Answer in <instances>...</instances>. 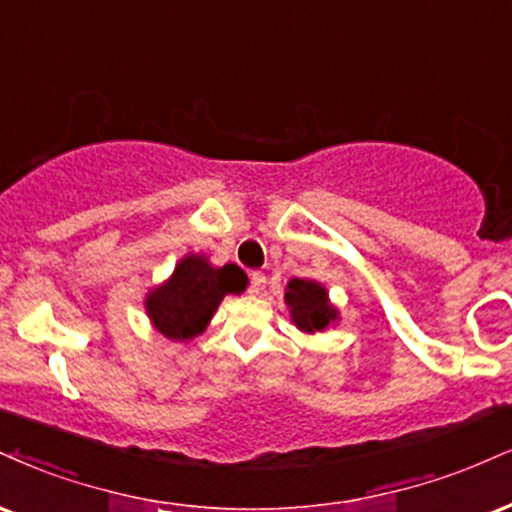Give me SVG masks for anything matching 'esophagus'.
I'll use <instances>...</instances> for the list:
<instances>
[{"instance_id":"esophagus-1","label":"esophagus","mask_w":512,"mask_h":512,"mask_svg":"<svg viewBox=\"0 0 512 512\" xmlns=\"http://www.w3.org/2000/svg\"><path fill=\"white\" fill-rule=\"evenodd\" d=\"M264 286H267V276H264L262 272H252L250 274V293L252 295L262 293Z\"/></svg>"}]
</instances>
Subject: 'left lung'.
Segmentation results:
<instances>
[{
    "instance_id": "8db88e82",
    "label": "left lung",
    "mask_w": 512,
    "mask_h": 512,
    "mask_svg": "<svg viewBox=\"0 0 512 512\" xmlns=\"http://www.w3.org/2000/svg\"><path fill=\"white\" fill-rule=\"evenodd\" d=\"M283 300L291 312V322L303 334H322L341 319L338 307L329 300V291L319 281L291 279L286 283Z\"/></svg>"
}]
</instances>
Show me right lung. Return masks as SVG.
I'll list each match as a JSON object with an SVG mask.
<instances>
[{
	"mask_svg": "<svg viewBox=\"0 0 512 512\" xmlns=\"http://www.w3.org/2000/svg\"><path fill=\"white\" fill-rule=\"evenodd\" d=\"M248 276L238 264L214 267L207 255L188 252L176 262L169 279L147 291L145 312L155 331L169 341H193L207 329L226 295H240Z\"/></svg>",
	"mask_w": 512,
	"mask_h": 512,
	"instance_id": "obj_1",
	"label": "right lung"
}]
</instances>
